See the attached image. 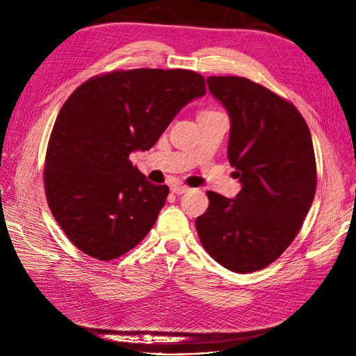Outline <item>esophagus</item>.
Segmentation results:
<instances>
[{
  "label": "esophagus",
  "instance_id": "1",
  "mask_svg": "<svg viewBox=\"0 0 356 356\" xmlns=\"http://www.w3.org/2000/svg\"><path fill=\"white\" fill-rule=\"evenodd\" d=\"M171 191L174 194H185L186 191H190V186H185V185H172L171 186Z\"/></svg>",
  "mask_w": 356,
  "mask_h": 356
}]
</instances>
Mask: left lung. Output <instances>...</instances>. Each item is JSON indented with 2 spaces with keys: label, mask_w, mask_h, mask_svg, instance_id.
Listing matches in <instances>:
<instances>
[{
  "label": "left lung",
  "mask_w": 356,
  "mask_h": 356,
  "mask_svg": "<svg viewBox=\"0 0 356 356\" xmlns=\"http://www.w3.org/2000/svg\"><path fill=\"white\" fill-rule=\"evenodd\" d=\"M207 82L231 118L228 159L241 190L232 200L208 191L195 228L217 263L249 274L275 261L303 225L316 191L314 143L297 107L269 88L241 76Z\"/></svg>",
  "instance_id": "obj_1"
}]
</instances>
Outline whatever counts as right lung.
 Wrapping results in <instances>:
<instances>
[{"mask_svg":"<svg viewBox=\"0 0 356 356\" xmlns=\"http://www.w3.org/2000/svg\"><path fill=\"white\" fill-rule=\"evenodd\" d=\"M207 93L193 70L134 69L97 74L59 110L44 162L53 217L79 251L108 261L145 238L170 190L130 161L149 149L179 110Z\"/></svg>","mask_w":356,"mask_h":356,"instance_id":"1","label":"right lung"}]
</instances>
